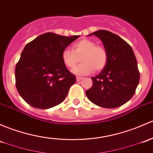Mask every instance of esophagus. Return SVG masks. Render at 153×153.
Returning a JSON list of instances; mask_svg holds the SVG:
<instances>
[{
	"label": "esophagus",
	"mask_w": 153,
	"mask_h": 153,
	"mask_svg": "<svg viewBox=\"0 0 153 153\" xmlns=\"http://www.w3.org/2000/svg\"><path fill=\"white\" fill-rule=\"evenodd\" d=\"M81 79H82V78H81V77H77V78H76L77 81H80Z\"/></svg>",
	"instance_id": "obj_1"
}]
</instances>
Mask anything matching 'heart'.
<instances>
[{"label":"heart","instance_id":"obj_1","mask_svg":"<svg viewBox=\"0 0 153 153\" xmlns=\"http://www.w3.org/2000/svg\"><path fill=\"white\" fill-rule=\"evenodd\" d=\"M73 51L65 48L62 53L64 64L72 68L81 57V64L72 70V73L78 76L87 75L94 71H100L107 64L108 55L105 48L96 45L95 42L87 39H83L77 42L72 46Z\"/></svg>","mask_w":153,"mask_h":153}]
</instances>
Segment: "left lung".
I'll use <instances>...</instances> for the list:
<instances>
[{"label": "left lung", "instance_id": "left-lung-1", "mask_svg": "<svg viewBox=\"0 0 153 153\" xmlns=\"http://www.w3.org/2000/svg\"><path fill=\"white\" fill-rule=\"evenodd\" d=\"M102 41L107 52V64L91 80L93 86L86 94L94 104L114 108L126 103L135 94L140 73L133 49L118 35L99 30L90 33Z\"/></svg>", "mask_w": 153, "mask_h": 153}]
</instances>
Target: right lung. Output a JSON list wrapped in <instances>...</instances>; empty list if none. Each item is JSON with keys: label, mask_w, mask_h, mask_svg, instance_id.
Returning <instances> with one entry per match:
<instances>
[{"label": "right lung", "mask_w": 153, "mask_h": 153, "mask_svg": "<svg viewBox=\"0 0 153 153\" xmlns=\"http://www.w3.org/2000/svg\"><path fill=\"white\" fill-rule=\"evenodd\" d=\"M80 36L48 33L24 48L15 67L16 87L32 107L48 109L64 100L76 78L62 59V51Z\"/></svg>", "instance_id": "add662e5"}]
</instances>
